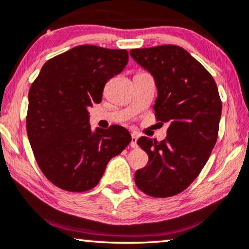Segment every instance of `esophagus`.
I'll return each instance as SVG.
<instances>
[{"label": "esophagus", "instance_id": "1", "mask_svg": "<svg viewBox=\"0 0 249 249\" xmlns=\"http://www.w3.org/2000/svg\"><path fill=\"white\" fill-rule=\"evenodd\" d=\"M137 140H138V136L136 133H132L131 134V147L132 148H137L138 147V143H137Z\"/></svg>", "mask_w": 249, "mask_h": 249}]
</instances>
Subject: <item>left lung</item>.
<instances>
[{
    "label": "left lung",
    "mask_w": 249,
    "mask_h": 249,
    "mask_svg": "<svg viewBox=\"0 0 249 249\" xmlns=\"http://www.w3.org/2000/svg\"><path fill=\"white\" fill-rule=\"evenodd\" d=\"M130 54L153 76L155 116L169 123L162 142L139 138L148 163L137 170L134 181L152 197L174 196L193 183L210 158L219 130V92L211 74L182 47L161 45Z\"/></svg>",
    "instance_id": "1"
}]
</instances>
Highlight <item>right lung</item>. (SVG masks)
Returning a JSON list of instances; mask_svg holds the SVG:
<instances>
[{"label": "right lung", "instance_id": "add662e5", "mask_svg": "<svg viewBox=\"0 0 249 249\" xmlns=\"http://www.w3.org/2000/svg\"><path fill=\"white\" fill-rule=\"evenodd\" d=\"M126 50L81 45L50 59L29 91L26 131L39 168L60 189L90 190L131 142L125 127L91 130L88 109L127 65Z\"/></svg>", "mask_w": 249, "mask_h": 249}]
</instances>
